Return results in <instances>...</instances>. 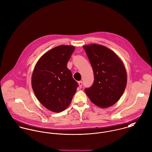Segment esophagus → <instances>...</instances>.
<instances>
[{"label": "esophagus", "mask_w": 152, "mask_h": 152, "mask_svg": "<svg viewBox=\"0 0 152 152\" xmlns=\"http://www.w3.org/2000/svg\"><path fill=\"white\" fill-rule=\"evenodd\" d=\"M78 84H79V88H82V85H83L82 82V81H79V82H78Z\"/></svg>", "instance_id": "esophagus-1"}]
</instances>
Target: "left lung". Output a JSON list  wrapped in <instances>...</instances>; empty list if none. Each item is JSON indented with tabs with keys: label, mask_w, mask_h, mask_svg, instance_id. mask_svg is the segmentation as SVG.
<instances>
[{
	"label": "left lung",
	"mask_w": 152,
	"mask_h": 152,
	"mask_svg": "<svg viewBox=\"0 0 152 152\" xmlns=\"http://www.w3.org/2000/svg\"><path fill=\"white\" fill-rule=\"evenodd\" d=\"M91 62L94 82L85 92L91 102L102 108L113 106L121 97L127 73L120 58L107 48L96 44L83 46Z\"/></svg>",
	"instance_id": "8db88e82"
}]
</instances>
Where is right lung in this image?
Listing matches in <instances>:
<instances>
[{"label":"right lung","instance_id":"add662e5","mask_svg":"<svg viewBox=\"0 0 152 152\" xmlns=\"http://www.w3.org/2000/svg\"><path fill=\"white\" fill-rule=\"evenodd\" d=\"M75 48L61 45L45 53L37 62L31 86L40 103L48 110L61 112L71 103L78 83L67 64Z\"/></svg>","mask_w":152,"mask_h":152}]
</instances>
